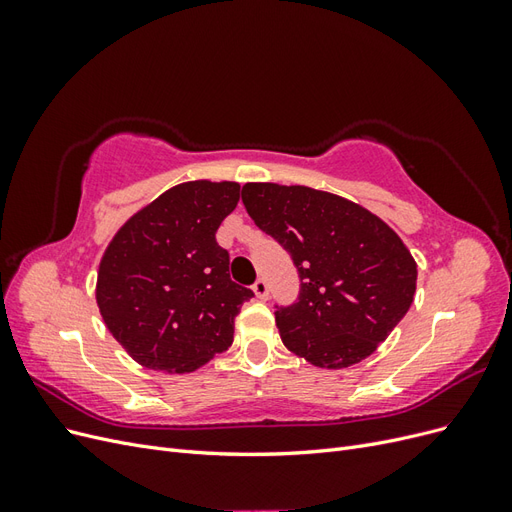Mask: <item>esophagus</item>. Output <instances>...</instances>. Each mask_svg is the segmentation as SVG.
<instances>
[{"instance_id": "esophagus-1", "label": "esophagus", "mask_w": 512, "mask_h": 512, "mask_svg": "<svg viewBox=\"0 0 512 512\" xmlns=\"http://www.w3.org/2000/svg\"><path fill=\"white\" fill-rule=\"evenodd\" d=\"M254 292H256V297L260 299V301H265L267 297H269V284H267V280L265 277H258V280L254 282Z\"/></svg>"}]
</instances>
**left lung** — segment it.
I'll use <instances>...</instances> for the list:
<instances>
[{"instance_id":"obj_1","label":"left lung","mask_w":512,"mask_h":512,"mask_svg":"<svg viewBox=\"0 0 512 512\" xmlns=\"http://www.w3.org/2000/svg\"><path fill=\"white\" fill-rule=\"evenodd\" d=\"M241 200L299 273L297 299L275 305L288 350L316 367H350L408 314L416 262L374 213L305 185L245 183Z\"/></svg>"}]
</instances>
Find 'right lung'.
Returning a JSON list of instances; mask_svg holds the SVG:
<instances>
[{
    "label": "right lung",
    "instance_id": "obj_1",
    "mask_svg": "<svg viewBox=\"0 0 512 512\" xmlns=\"http://www.w3.org/2000/svg\"><path fill=\"white\" fill-rule=\"evenodd\" d=\"M237 203L239 183H181L108 245L96 299L134 361L183 374L232 344L235 316L254 292L230 280V254L215 232Z\"/></svg>",
    "mask_w": 512,
    "mask_h": 512
}]
</instances>
